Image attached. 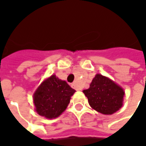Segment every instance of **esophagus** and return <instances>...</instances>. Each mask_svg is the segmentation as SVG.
Returning a JSON list of instances; mask_svg holds the SVG:
<instances>
[{
	"mask_svg": "<svg viewBox=\"0 0 146 146\" xmlns=\"http://www.w3.org/2000/svg\"><path fill=\"white\" fill-rule=\"evenodd\" d=\"M72 87H73L74 89L77 90V89H76V84H75V83H73V84H72Z\"/></svg>",
	"mask_w": 146,
	"mask_h": 146,
	"instance_id": "1",
	"label": "esophagus"
}]
</instances>
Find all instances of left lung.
I'll list each match as a JSON object with an SVG mask.
<instances>
[{
	"mask_svg": "<svg viewBox=\"0 0 146 146\" xmlns=\"http://www.w3.org/2000/svg\"><path fill=\"white\" fill-rule=\"evenodd\" d=\"M83 92L90 107L103 114H112L123 105L124 90L101 74H96L90 87Z\"/></svg>",
	"mask_w": 146,
	"mask_h": 146,
	"instance_id": "obj_1",
	"label": "left lung"
}]
</instances>
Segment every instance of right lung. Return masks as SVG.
<instances>
[{
	"instance_id": "1",
	"label": "right lung",
	"mask_w": 146,
	"mask_h": 146,
	"mask_svg": "<svg viewBox=\"0 0 146 146\" xmlns=\"http://www.w3.org/2000/svg\"><path fill=\"white\" fill-rule=\"evenodd\" d=\"M75 91L66 82L52 75L41 84L33 95L35 111L48 119L59 117L67 108Z\"/></svg>"
}]
</instances>
